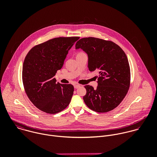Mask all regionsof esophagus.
<instances>
[{"instance_id": "obj_1", "label": "esophagus", "mask_w": 157, "mask_h": 157, "mask_svg": "<svg viewBox=\"0 0 157 157\" xmlns=\"http://www.w3.org/2000/svg\"><path fill=\"white\" fill-rule=\"evenodd\" d=\"M80 85H74V88H75V89H77V88H80Z\"/></svg>"}]
</instances>
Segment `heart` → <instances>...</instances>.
<instances>
[{
	"mask_svg": "<svg viewBox=\"0 0 157 157\" xmlns=\"http://www.w3.org/2000/svg\"><path fill=\"white\" fill-rule=\"evenodd\" d=\"M80 52H79V53H80Z\"/></svg>",
	"mask_w": 157,
	"mask_h": 157,
	"instance_id": "heart-1",
	"label": "heart"
}]
</instances>
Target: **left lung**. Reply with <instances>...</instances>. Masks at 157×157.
Segmentation results:
<instances>
[{"mask_svg": "<svg viewBox=\"0 0 157 157\" xmlns=\"http://www.w3.org/2000/svg\"><path fill=\"white\" fill-rule=\"evenodd\" d=\"M75 48L88 54L89 69L99 73L96 89L85 86V104L95 112L112 111L123 101L130 87L131 70L125 52L112 41L92 37L80 39Z\"/></svg>", "mask_w": 157, "mask_h": 157, "instance_id": "left-lung-1", "label": "left lung"}]
</instances>
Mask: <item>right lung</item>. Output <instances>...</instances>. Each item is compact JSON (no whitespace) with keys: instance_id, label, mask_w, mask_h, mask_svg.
Returning a JSON list of instances; mask_svg holds the SVG:
<instances>
[{"instance_id":"obj_1","label":"right lung","mask_w":157,"mask_h":157,"mask_svg":"<svg viewBox=\"0 0 157 157\" xmlns=\"http://www.w3.org/2000/svg\"><path fill=\"white\" fill-rule=\"evenodd\" d=\"M79 39L54 38L34 46L26 54L22 67L23 88L29 100L39 110L55 114L69 105L73 85L56 83L54 77L63 67L68 51Z\"/></svg>"}]
</instances>
